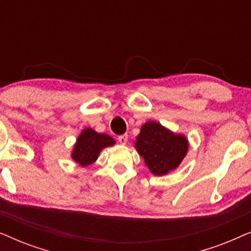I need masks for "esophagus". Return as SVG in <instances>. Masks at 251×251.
I'll return each mask as SVG.
<instances>
[{"label": "esophagus", "mask_w": 251, "mask_h": 251, "mask_svg": "<svg viewBox=\"0 0 251 251\" xmlns=\"http://www.w3.org/2000/svg\"><path fill=\"white\" fill-rule=\"evenodd\" d=\"M119 143L121 144V145H126V142H128V136L126 135H121V136H119Z\"/></svg>", "instance_id": "1"}]
</instances>
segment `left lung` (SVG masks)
I'll return each mask as SVG.
<instances>
[{
	"instance_id": "8db88e82",
	"label": "left lung",
	"mask_w": 251,
	"mask_h": 251,
	"mask_svg": "<svg viewBox=\"0 0 251 251\" xmlns=\"http://www.w3.org/2000/svg\"><path fill=\"white\" fill-rule=\"evenodd\" d=\"M146 167L155 176H164L177 169L186 156L188 139L156 121H147L133 143Z\"/></svg>"
}]
</instances>
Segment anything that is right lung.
Segmentation results:
<instances>
[{"instance_id":"add662e5","label":"right lung","mask_w":251,"mask_h":251,"mask_svg":"<svg viewBox=\"0 0 251 251\" xmlns=\"http://www.w3.org/2000/svg\"><path fill=\"white\" fill-rule=\"evenodd\" d=\"M115 145V140L106 133H99L90 126L83 129L78 135L72 150L71 157L81 167H88L98 159L106 147Z\"/></svg>"}]
</instances>
